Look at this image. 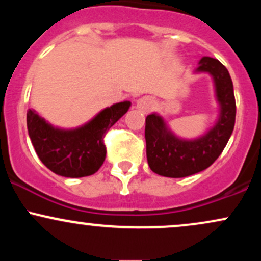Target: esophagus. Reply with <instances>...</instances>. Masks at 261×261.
Returning a JSON list of instances; mask_svg holds the SVG:
<instances>
[{
    "label": "esophagus",
    "mask_w": 261,
    "mask_h": 261,
    "mask_svg": "<svg viewBox=\"0 0 261 261\" xmlns=\"http://www.w3.org/2000/svg\"><path fill=\"white\" fill-rule=\"evenodd\" d=\"M153 107V99L151 97H142L137 100V108L143 113H148Z\"/></svg>",
    "instance_id": "34e87169"
}]
</instances>
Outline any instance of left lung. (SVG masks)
I'll list each match as a JSON object with an SVG mask.
<instances>
[{"instance_id": "left-lung-1", "label": "left lung", "mask_w": 261, "mask_h": 261, "mask_svg": "<svg viewBox=\"0 0 261 261\" xmlns=\"http://www.w3.org/2000/svg\"><path fill=\"white\" fill-rule=\"evenodd\" d=\"M197 71L214 77L221 106L220 119L205 136L185 141L167 130L161 116L147 115L145 137L148 166L160 175L182 178L208 168L222 153L234 128L236 98L228 70L218 60L205 56L200 60Z\"/></svg>"}]
</instances>
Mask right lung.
<instances>
[{"instance_id":"1","label":"right lung","mask_w":261,"mask_h":261,"mask_svg":"<svg viewBox=\"0 0 261 261\" xmlns=\"http://www.w3.org/2000/svg\"><path fill=\"white\" fill-rule=\"evenodd\" d=\"M130 106V101L114 104L76 130L53 127L29 109L27 112L29 137L38 157L55 174L67 178L92 175L106 160V134Z\"/></svg>"}]
</instances>
